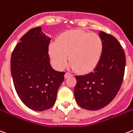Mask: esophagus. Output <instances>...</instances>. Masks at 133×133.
Returning a JSON list of instances; mask_svg holds the SVG:
<instances>
[{
    "mask_svg": "<svg viewBox=\"0 0 133 133\" xmlns=\"http://www.w3.org/2000/svg\"><path fill=\"white\" fill-rule=\"evenodd\" d=\"M70 76H72V74H70V73H69V72H66V73L65 74V78H69Z\"/></svg>",
    "mask_w": 133,
    "mask_h": 133,
    "instance_id": "esophagus-1",
    "label": "esophagus"
}]
</instances>
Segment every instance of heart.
Listing matches in <instances>:
<instances>
[{
    "label": "heart",
    "instance_id": "obj_1",
    "mask_svg": "<svg viewBox=\"0 0 133 133\" xmlns=\"http://www.w3.org/2000/svg\"><path fill=\"white\" fill-rule=\"evenodd\" d=\"M103 48V41L98 34L73 30L62 33L56 43L50 44L49 55L57 68H63L68 58L70 66L85 74L98 65Z\"/></svg>",
    "mask_w": 133,
    "mask_h": 133
}]
</instances>
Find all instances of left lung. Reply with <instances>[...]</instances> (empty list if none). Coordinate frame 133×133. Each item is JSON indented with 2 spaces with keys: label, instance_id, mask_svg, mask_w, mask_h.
Instances as JSON below:
<instances>
[{
  "label": "left lung",
  "instance_id": "left-lung-1",
  "mask_svg": "<svg viewBox=\"0 0 133 133\" xmlns=\"http://www.w3.org/2000/svg\"><path fill=\"white\" fill-rule=\"evenodd\" d=\"M99 35L103 48L98 65L87 75L75 76V100L81 108L89 110L103 108L114 99L123 83L125 68V55L118 41L103 31Z\"/></svg>",
  "mask_w": 133,
  "mask_h": 133
}]
</instances>
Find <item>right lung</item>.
I'll return each mask as SVG.
<instances>
[{
    "mask_svg": "<svg viewBox=\"0 0 133 133\" xmlns=\"http://www.w3.org/2000/svg\"><path fill=\"white\" fill-rule=\"evenodd\" d=\"M50 40L41 27L30 29L11 55L10 71L16 92L25 105L35 111L53 106L64 81L65 72L56 71L50 64Z\"/></svg>",
    "mask_w": 133,
    "mask_h": 133,
    "instance_id": "obj_1",
    "label": "right lung"
}]
</instances>
